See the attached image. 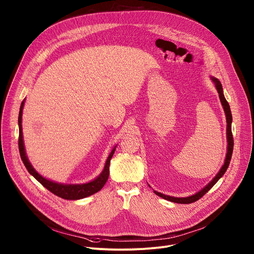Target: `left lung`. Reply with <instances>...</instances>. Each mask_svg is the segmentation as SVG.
Returning <instances> with one entry per match:
<instances>
[{"mask_svg":"<svg viewBox=\"0 0 254 254\" xmlns=\"http://www.w3.org/2000/svg\"><path fill=\"white\" fill-rule=\"evenodd\" d=\"M212 80L213 82L215 83V86L217 88V91H218L219 93V97H220V100H221V103L223 105V108H224V112H225V115H226V120H227V141H228V147H227V154H226V159H225V163L224 165L222 166L221 170L219 171V173L216 175V177L211 181V182L205 187L203 188L200 192H198L197 194L193 195V196H190V197H186V198H175V197H171V196H167V195H164L160 192H157V191H154L156 195L162 197L163 199H166L168 201H171V202H174V203H179V204H190V203H193V202H196L197 200H199L200 198H202L217 182H218V180L225 174V172L227 171V168L229 166V163H230V160H231V157H232V152H233V144H234V140H233V135H232V131H231V123H232V115H231V111H230V106H229V103L227 102L224 94H223V89H222V85L220 83V81L218 79H216L214 77H212Z\"/></svg>","mask_w":254,"mask_h":254,"instance_id":"left-lung-1","label":"left lung"}]
</instances>
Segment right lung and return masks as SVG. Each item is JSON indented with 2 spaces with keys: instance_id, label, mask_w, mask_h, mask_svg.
<instances>
[{
  "instance_id": "obj_1",
  "label": "right lung",
  "mask_w": 254,
  "mask_h": 254,
  "mask_svg": "<svg viewBox=\"0 0 254 254\" xmlns=\"http://www.w3.org/2000/svg\"><path fill=\"white\" fill-rule=\"evenodd\" d=\"M23 106H24V101H22V103H21L20 112H19V119H18V123H19V143L18 144H19V152H20L21 159H22L26 169L28 170V172L36 180H37L40 184H42L43 187H45L47 190H49L54 195H56L60 198H63L65 200L82 199V198L88 197V196L98 192L99 190H101L102 187L104 186V184L106 183L108 176H110V164H111V160L115 154L116 147L114 148V150L112 151L110 156H108L102 173L95 180L91 181V182L86 183V184H81V185H64V184H58V183L52 182V181H49V180L43 178L41 175H39L37 172H36L26 156L25 148H24V141H23V133H22Z\"/></svg>"
}]
</instances>
